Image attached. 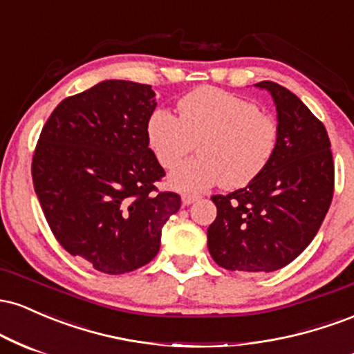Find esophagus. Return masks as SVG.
Returning a JSON list of instances; mask_svg holds the SVG:
<instances>
[{"mask_svg":"<svg viewBox=\"0 0 354 354\" xmlns=\"http://www.w3.org/2000/svg\"><path fill=\"white\" fill-rule=\"evenodd\" d=\"M181 200H183V203H185V205H191V203H194V201L198 200V196H196V194L183 193V194H181Z\"/></svg>","mask_w":354,"mask_h":354,"instance_id":"esophagus-1","label":"esophagus"}]
</instances>
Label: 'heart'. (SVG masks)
<instances>
[{
    "mask_svg": "<svg viewBox=\"0 0 354 354\" xmlns=\"http://www.w3.org/2000/svg\"><path fill=\"white\" fill-rule=\"evenodd\" d=\"M180 118L156 109L146 123V138L154 158L171 169L198 143L200 158L178 166L169 186L201 193L221 183L239 189L253 183L273 160L279 128L253 101L214 86L188 93L178 104Z\"/></svg>",
    "mask_w": 354,
    "mask_h": 354,
    "instance_id": "obj_1",
    "label": "heart"
}]
</instances>
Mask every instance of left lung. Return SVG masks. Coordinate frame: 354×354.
<instances>
[{"label":"left lung","instance_id":"8db88e82","mask_svg":"<svg viewBox=\"0 0 354 354\" xmlns=\"http://www.w3.org/2000/svg\"><path fill=\"white\" fill-rule=\"evenodd\" d=\"M278 111L279 143L268 168L230 194L211 196L218 208L208 250L230 271H271L290 265L318 233L335 191L326 128L290 89L261 81Z\"/></svg>","mask_w":354,"mask_h":354}]
</instances>
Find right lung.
I'll use <instances>...</instances> for the list:
<instances>
[{
	"instance_id": "right-lung-1",
	"label": "right lung",
	"mask_w": 354,
	"mask_h": 354,
	"mask_svg": "<svg viewBox=\"0 0 354 354\" xmlns=\"http://www.w3.org/2000/svg\"><path fill=\"white\" fill-rule=\"evenodd\" d=\"M154 108L149 84L103 81L61 101L36 143L31 176L51 233L101 273L151 261L181 206L156 188L166 173L146 138Z\"/></svg>"
}]
</instances>
